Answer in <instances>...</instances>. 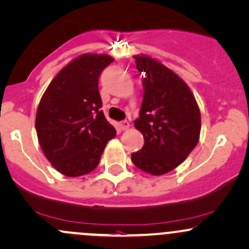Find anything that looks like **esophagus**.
Wrapping results in <instances>:
<instances>
[{
	"label": "esophagus",
	"instance_id": "obj_1",
	"mask_svg": "<svg viewBox=\"0 0 249 249\" xmlns=\"http://www.w3.org/2000/svg\"><path fill=\"white\" fill-rule=\"evenodd\" d=\"M119 127H120V130H123V131L127 130L130 127V123L127 122V120H123V122L119 124Z\"/></svg>",
	"mask_w": 249,
	"mask_h": 249
}]
</instances>
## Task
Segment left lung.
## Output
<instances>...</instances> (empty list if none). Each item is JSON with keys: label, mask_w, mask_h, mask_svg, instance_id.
Listing matches in <instances>:
<instances>
[{"label": "left lung", "mask_w": 249, "mask_h": 249, "mask_svg": "<svg viewBox=\"0 0 249 249\" xmlns=\"http://www.w3.org/2000/svg\"><path fill=\"white\" fill-rule=\"evenodd\" d=\"M143 73V103L135 127L144 145L131 155L133 164L160 176L174 170L200 141L201 112L187 83L160 60L145 54L133 55Z\"/></svg>", "instance_id": "1"}]
</instances>
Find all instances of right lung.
I'll list each match as a JSON object with an SVG mask.
<instances>
[{
	"instance_id": "right-lung-1",
	"label": "right lung",
	"mask_w": 249,
	"mask_h": 249,
	"mask_svg": "<svg viewBox=\"0 0 249 249\" xmlns=\"http://www.w3.org/2000/svg\"><path fill=\"white\" fill-rule=\"evenodd\" d=\"M114 59L106 54L76 56L54 76L35 118L39 144L52 165L67 177L93 171L116 129L100 110L102 71Z\"/></svg>"
}]
</instances>
